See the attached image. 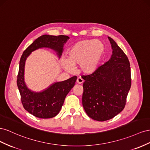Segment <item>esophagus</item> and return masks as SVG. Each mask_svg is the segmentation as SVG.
Returning a JSON list of instances; mask_svg holds the SVG:
<instances>
[{
  "instance_id": "obj_1",
  "label": "esophagus",
  "mask_w": 150,
  "mask_h": 150,
  "mask_svg": "<svg viewBox=\"0 0 150 150\" xmlns=\"http://www.w3.org/2000/svg\"><path fill=\"white\" fill-rule=\"evenodd\" d=\"M83 82V79H81V78H78L77 79V80H76V83H77L78 84H81V83H82Z\"/></svg>"
}]
</instances>
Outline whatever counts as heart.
Returning <instances> with one entry per match:
<instances>
[{
	"label": "heart",
	"instance_id": "b5f03b06",
	"mask_svg": "<svg viewBox=\"0 0 150 150\" xmlns=\"http://www.w3.org/2000/svg\"><path fill=\"white\" fill-rule=\"evenodd\" d=\"M105 51V46L100 41H81L71 47L68 58L62 59V65L69 71L74 70V66L80 65V70L83 74L91 75L100 67Z\"/></svg>",
	"mask_w": 150,
	"mask_h": 150
}]
</instances>
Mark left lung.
<instances>
[{"label": "left lung", "instance_id": "obj_1", "mask_svg": "<svg viewBox=\"0 0 150 150\" xmlns=\"http://www.w3.org/2000/svg\"><path fill=\"white\" fill-rule=\"evenodd\" d=\"M112 54L96 71L83 75L82 105L93 120L105 121L120 113L126 105L131 85L129 61L112 38Z\"/></svg>", "mask_w": 150, "mask_h": 150}]
</instances>
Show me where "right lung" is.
<instances>
[{"label":"right lung","instance_id":"right-lung-1","mask_svg":"<svg viewBox=\"0 0 150 150\" xmlns=\"http://www.w3.org/2000/svg\"><path fill=\"white\" fill-rule=\"evenodd\" d=\"M69 38L64 35H42L29 45L21 57L17 85L24 108L34 116L42 119L56 116L62 109L67 95L75 85L77 77L74 76L65 81L54 83L40 92H33L27 87L24 82L25 59L32 51L41 48H48L54 50L60 58L63 45Z\"/></svg>","mask_w":150,"mask_h":150}]
</instances>
